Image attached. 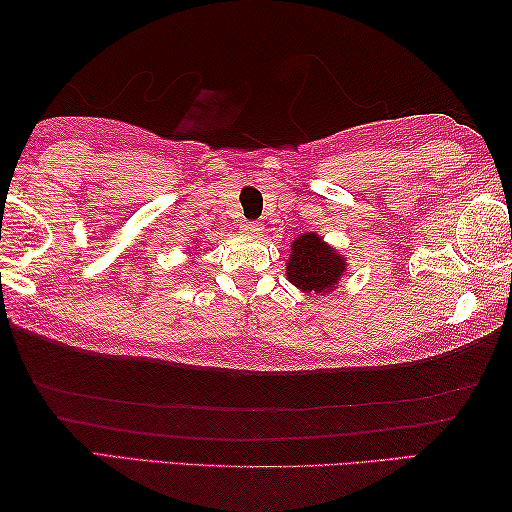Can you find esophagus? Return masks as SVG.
<instances>
[{
  "mask_svg": "<svg viewBox=\"0 0 512 512\" xmlns=\"http://www.w3.org/2000/svg\"><path fill=\"white\" fill-rule=\"evenodd\" d=\"M242 233H247V236H256V233L263 231V224L261 222H245L240 226Z\"/></svg>",
  "mask_w": 512,
  "mask_h": 512,
  "instance_id": "1",
  "label": "esophagus"
}]
</instances>
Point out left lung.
<instances>
[{
  "mask_svg": "<svg viewBox=\"0 0 512 512\" xmlns=\"http://www.w3.org/2000/svg\"><path fill=\"white\" fill-rule=\"evenodd\" d=\"M345 272V261L320 236L304 233L292 242L288 279L306 292H329Z\"/></svg>",
  "mask_w": 512,
  "mask_h": 512,
  "instance_id": "obj_1",
  "label": "left lung"
}]
</instances>
